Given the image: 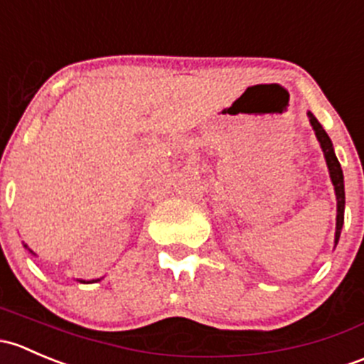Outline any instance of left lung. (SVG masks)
I'll use <instances>...</instances> for the list:
<instances>
[{"label": "left lung", "mask_w": 364, "mask_h": 364, "mask_svg": "<svg viewBox=\"0 0 364 364\" xmlns=\"http://www.w3.org/2000/svg\"><path fill=\"white\" fill-rule=\"evenodd\" d=\"M309 119L310 124H312L314 131H316V136L319 140L322 152H324L326 163H328L329 168V177H331L333 186H335V193H336V233H335V243H338L340 238V231H342L343 226V208H346V191H343V173H342V166H340L338 159H336L335 151H333V144L329 140L328 133L324 131V127L321 126V122L314 117V114L309 112Z\"/></svg>", "instance_id": "1"}]
</instances>
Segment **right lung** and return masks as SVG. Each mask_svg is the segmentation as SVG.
Listing matches in <instances>:
<instances>
[{"instance_id": "add662e5", "label": "right lung", "mask_w": 364, "mask_h": 364, "mask_svg": "<svg viewBox=\"0 0 364 364\" xmlns=\"http://www.w3.org/2000/svg\"><path fill=\"white\" fill-rule=\"evenodd\" d=\"M82 282H84V280H82ZM92 282H95V280H92Z\"/></svg>"}]
</instances>
